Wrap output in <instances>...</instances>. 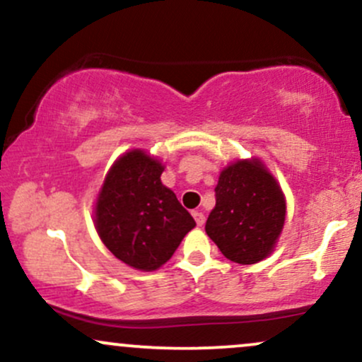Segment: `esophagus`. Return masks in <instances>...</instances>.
<instances>
[{"label":"esophagus","instance_id":"esophagus-1","mask_svg":"<svg viewBox=\"0 0 362 362\" xmlns=\"http://www.w3.org/2000/svg\"><path fill=\"white\" fill-rule=\"evenodd\" d=\"M192 216H194L195 223H197V226H202V224H204V221H206V218H204V214H202V213H201V211H194V213H192Z\"/></svg>","mask_w":362,"mask_h":362}]
</instances>
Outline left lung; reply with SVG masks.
Returning a JSON list of instances; mask_svg holds the SVG:
<instances>
[{"label":"left lung","instance_id":"8db88e82","mask_svg":"<svg viewBox=\"0 0 362 362\" xmlns=\"http://www.w3.org/2000/svg\"><path fill=\"white\" fill-rule=\"evenodd\" d=\"M206 233L228 260L257 264L274 250L286 219L279 184L260 160H240L219 175Z\"/></svg>","mask_w":362,"mask_h":362}]
</instances>
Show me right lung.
<instances>
[{"label": "right lung", "instance_id": "obj_1", "mask_svg": "<svg viewBox=\"0 0 362 362\" xmlns=\"http://www.w3.org/2000/svg\"><path fill=\"white\" fill-rule=\"evenodd\" d=\"M163 165L132 149L112 165L95 206V228L109 250L138 271H156L195 226L161 184Z\"/></svg>", "mask_w": 362, "mask_h": 362}]
</instances>
